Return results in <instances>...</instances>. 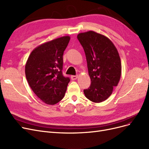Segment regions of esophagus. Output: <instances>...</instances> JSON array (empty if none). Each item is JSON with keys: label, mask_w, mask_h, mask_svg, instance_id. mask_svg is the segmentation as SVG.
Wrapping results in <instances>:
<instances>
[{"label": "esophagus", "mask_w": 149, "mask_h": 149, "mask_svg": "<svg viewBox=\"0 0 149 149\" xmlns=\"http://www.w3.org/2000/svg\"><path fill=\"white\" fill-rule=\"evenodd\" d=\"M71 79L72 80H76L78 78V75H72L71 76Z\"/></svg>", "instance_id": "34e87169"}]
</instances>
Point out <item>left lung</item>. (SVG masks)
I'll use <instances>...</instances> for the list:
<instances>
[{
	"label": "left lung",
	"mask_w": 149,
	"mask_h": 149,
	"mask_svg": "<svg viewBox=\"0 0 149 149\" xmlns=\"http://www.w3.org/2000/svg\"><path fill=\"white\" fill-rule=\"evenodd\" d=\"M77 39L84 49L91 79L84 94L93 102H102L111 95L121 78V62L118 50L108 38L93 31L79 33Z\"/></svg>",
	"instance_id": "8db88e82"
}]
</instances>
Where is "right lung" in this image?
<instances>
[{
    "label": "right lung",
    "instance_id": "add662e5",
    "mask_svg": "<svg viewBox=\"0 0 149 149\" xmlns=\"http://www.w3.org/2000/svg\"><path fill=\"white\" fill-rule=\"evenodd\" d=\"M69 36L43 43L33 50L25 65L28 83L37 97L47 104H55L64 98L70 81L62 75L64 51Z\"/></svg>",
    "mask_w": 149,
    "mask_h": 149
}]
</instances>
